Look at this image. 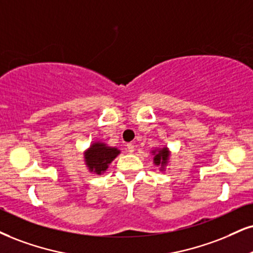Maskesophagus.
<instances>
[{
  "mask_svg": "<svg viewBox=\"0 0 253 253\" xmlns=\"http://www.w3.org/2000/svg\"><path fill=\"white\" fill-rule=\"evenodd\" d=\"M126 151L129 152V154H132V152L135 151V145L131 144V143H129V144H126Z\"/></svg>",
  "mask_w": 253,
  "mask_h": 253,
  "instance_id": "1",
  "label": "esophagus"
}]
</instances>
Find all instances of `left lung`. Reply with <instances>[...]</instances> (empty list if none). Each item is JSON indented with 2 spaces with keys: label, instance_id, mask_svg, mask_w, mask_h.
<instances>
[{
  "label": "left lung",
  "instance_id": "left-lung-1",
  "mask_svg": "<svg viewBox=\"0 0 253 253\" xmlns=\"http://www.w3.org/2000/svg\"><path fill=\"white\" fill-rule=\"evenodd\" d=\"M152 154L155 155V157H154L155 165L161 167L160 168L161 171H163L165 165H167L168 162H169V156H170L169 149H168L167 146H164V148L156 149V150L152 151Z\"/></svg>",
  "mask_w": 253,
  "mask_h": 253
}]
</instances>
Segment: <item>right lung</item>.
Wrapping results in <instances>:
<instances>
[{"mask_svg":"<svg viewBox=\"0 0 253 253\" xmlns=\"http://www.w3.org/2000/svg\"><path fill=\"white\" fill-rule=\"evenodd\" d=\"M120 154L121 151L117 148L108 146L102 142H95L84 152V162L90 172L102 174Z\"/></svg>","mask_w":253,"mask_h":253,"instance_id":"1","label":"right lung"}]
</instances>
